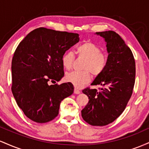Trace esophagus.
<instances>
[{
	"label": "esophagus",
	"mask_w": 149,
	"mask_h": 149,
	"mask_svg": "<svg viewBox=\"0 0 149 149\" xmlns=\"http://www.w3.org/2000/svg\"><path fill=\"white\" fill-rule=\"evenodd\" d=\"M74 93L75 94H77V95H78V94L80 93V91L79 90H78L77 88H75L74 89Z\"/></svg>",
	"instance_id": "1"
}]
</instances>
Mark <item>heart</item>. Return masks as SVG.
Listing matches in <instances>:
<instances>
[{"instance_id": "obj_1", "label": "heart", "mask_w": 149, "mask_h": 149, "mask_svg": "<svg viewBox=\"0 0 149 149\" xmlns=\"http://www.w3.org/2000/svg\"><path fill=\"white\" fill-rule=\"evenodd\" d=\"M76 54L80 58L85 59L83 70L68 73L65 76L66 80L75 88H81L91 80V72L94 76L102 73L106 68L108 61L107 55L102 52L98 45L92 42H85L76 47ZM75 55L73 51L65 52L61 57V63L64 69L70 70L73 67Z\"/></svg>"}]
</instances>
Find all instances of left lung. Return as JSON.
I'll return each mask as SVG.
<instances>
[{
  "label": "left lung",
  "mask_w": 149,
  "mask_h": 149,
  "mask_svg": "<svg viewBox=\"0 0 149 149\" xmlns=\"http://www.w3.org/2000/svg\"><path fill=\"white\" fill-rule=\"evenodd\" d=\"M96 34L107 42L108 61L91 84L102 88L100 90L89 88L83 90L89 102L81 115L91 125L104 126L113 122L124 111L133 92L136 69L132 52L118 34L113 31Z\"/></svg>",
  "instance_id": "1"
}]
</instances>
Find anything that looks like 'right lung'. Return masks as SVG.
<instances>
[{
  "label": "right lung",
  "instance_id": "add662e5",
  "mask_svg": "<svg viewBox=\"0 0 149 149\" xmlns=\"http://www.w3.org/2000/svg\"><path fill=\"white\" fill-rule=\"evenodd\" d=\"M79 40L78 33L40 27L19 44L12 61V92L31 120L45 123L55 118L61 101L73 94L71 83L49 82L59 81L64 76L61 57Z\"/></svg>",
  "mask_w": 149,
  "mask_h": 149
}]
</instances>
